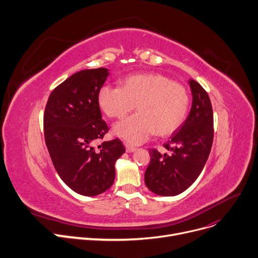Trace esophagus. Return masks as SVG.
<instances>
[{
  "label": "esophagus",
  "instance_id": "esophagus-1",
  "mask_svg": "<svg viewBox=\"0 0 258 258\" xmlns=\"http://www.w3.org/2000/svg\"><path fill=\"white\" fill-rule=\"evenodd\" d=\"M125 149H126V152H134L137 148L133 145H130V144H126L125 145Z\"/></svg>",
  "mask_w": 258,
  "mask_h": 258
}]
</instances>
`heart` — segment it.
Masks as SVG:
<instances>
[{"mask_svg":"<svg viewBox=\"0 0 258 258\" xmlns=\"http://www.w3.org/2000/svg\"><path fill=\"white\" fill-rule=\"evenodd\" d=\"M190 97L184 86L165 75L146 73L123 79L121 88L102 86L98 105L108 117L121 119L137 106L138 114L114 126V133L131 144H141L156 133L166 137L184 122Z\"/></svg>","mask_w":258,"mask_h":258,"instance_id":"b5f03b06","label":"heart"}]
</instances>
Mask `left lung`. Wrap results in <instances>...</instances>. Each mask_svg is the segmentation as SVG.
I'll list each match as a JSON object with an SVG mask.
<instances>
[{
    "mask_svg": "<svg viewBox=\"0 0 258 258\" xmlns=\"http://www.w3.org/2000/svg\"><path fill=\"white\" fill-rule=\"evenodd\" d=\"M190 84L193 102L182 125L164 144L161 153L150 149L144 181L154 194L175 196L190 186L207 163L214 140L213 107L208 92L194 80Z\"/></svg>",
    "mask_w": 258,
    "mask_h": 258,
    "instance_id": "1",
    "label": "left lung"
}]
</instances>
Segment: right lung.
<instances>
[{
    "instance_id": "add662e5",
    "label": "right lung",
    "mask_w": 258,
    "mask_h": 258,
    "mask_svg": "<svg viewBox=\"0 0 258 258\" xmlns=\"http://www.w3.org/2000/svg\"><path fill=\"white\" fill-rule=\"evenodd\" d=\"M109 76L107 68L76 73L51 91L43 115L45 144L61 179L73 191L95 196L115 179V163L125 148L119 139L102 142L109 127L101 119L98 93Z\"/></svg>"
}]
</instances>
